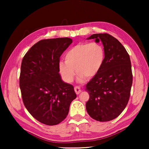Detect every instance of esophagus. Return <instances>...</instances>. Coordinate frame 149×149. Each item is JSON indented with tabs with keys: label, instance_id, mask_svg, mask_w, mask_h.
Segmentation results:
<instances>
[{
	"label": "esophagus",
	"instance_id": "1",
	"mask_svg": "<svg viewBox=\"0 0 149 149\" xmlns=\"http://www.w3.org/2000/svg\"><path fill=\"white\" fill-rule=\"evenodd\" d=\"M74 91H75V92L77 95L79 94V93H81V89H80V87L79 86H75L74 87Z\"/></svg>",
	"mask_w": 149,
	"mask_h": 149
}]
</instances>
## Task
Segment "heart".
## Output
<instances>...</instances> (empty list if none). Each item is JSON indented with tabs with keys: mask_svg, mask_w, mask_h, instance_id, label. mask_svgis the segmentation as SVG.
<instances>
[{
	"mask_svg": "<svg viewBox=\"0 0 149 149\" xmlns=\"http://www.w3.org/2000/svg\"><path fill=\"white\" fill-rule=\"evenodd\" d=\"M104 58V50L101 45L82 42L68 50L65 55V62H59V70L64 79L68 83L74 81L77 72L79 81L82 82L85 77H93L99 73Z\"/></svg>",
	"mask_w": 149,
	"mask_h": 149,
	"instance_id": "heart-1",
	"label": "heart"
}]
</instances>
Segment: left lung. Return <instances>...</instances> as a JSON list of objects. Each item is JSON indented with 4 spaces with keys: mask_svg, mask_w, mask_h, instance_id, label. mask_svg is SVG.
Returning <instances> with one entry per match:
<instances>
[{
    "mask_svg": "<svg viewBox=\"0 0 149 149\" xmlns=\"http://www.w3.org/2000/svg\"><path fill=\"white\" fill-rule=\"evenodd\" d=\"M87 39L102 41L105 58L99 73L86 85L89 94L87 112L93 119L108 122L117 118L129 101L133 82L130 58L120 42L109 34H93Z\"/></svg>",
    "mask_w": 149,
    "mask_h": 149,
    "instance_id": "left-lung-1",
    "label": "left lung"
}]
</instances>
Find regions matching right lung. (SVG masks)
Listing matches in <instances>:
<instances>
[{
    "instance_id": "add662e5",
    "label": "right lung",
    "mask_w": 149,
    "mask_h": 149,
    "mask_svg": "<svg viewBox=\"0 0 149 149\" xmlns=\"http://www.w3.org/2000/svg\"><path fill=\"white\" fill-rule=\"evenodd\" d=\"M72 39H43L31 47L23 58L19 87L26 109L39 122L54 125L62 122L76 94L72 85L59 74L60 57Z\"/></svg>"
}]
</instances>
